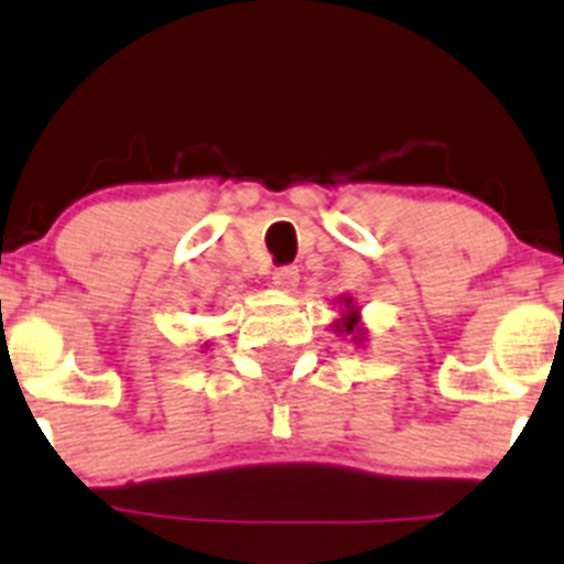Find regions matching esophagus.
<instances>
[{
	"label": "esophagus",
	"mask_w": 564,
	"mask_h": 564,
	"mask_svg": "<svg viewBox=\"0 0 564 564\" xmlns=\"http://www.w3.org/2000/svg\"><path fill=\"white\" fill-rule=\"evenodd\" d=\"M300 283V272L294 267H281V270L272 272V286L281 289V292H294Z\"/></svg>",
	"instance_id": "obj_1"
}]
</instances>
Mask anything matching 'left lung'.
<instances>
[{"label":"left lung","instance_id":"obj_1","mask_svg":"<svg viewBox=\"0 0 564 564\" xmlns=\"http://www.w3.org/2000/svg\"><path fill=\"white\" fill-rule=\"evenodd\" d=\"M338 303L344 305V311L341 316H336V319L330 322L333 333H336V336H349V341H355L360 347V344L366 341V327L360 308L352 303V297H338Z\"/></svg>","mask_w":564,"mask_h":564}]
</instances>
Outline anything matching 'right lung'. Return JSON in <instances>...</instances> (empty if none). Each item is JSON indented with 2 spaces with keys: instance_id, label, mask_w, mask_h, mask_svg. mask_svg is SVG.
Returning a JSON list of instances; mask_svg holds the SVG:
<instances>
[{
  "instance_id": "add662e5",
  "label": "right lung",
  "mask_w": 564,
  "mask_h": 564,
  "mask_svg": "<svg viewBox=\"0 0 564 564\" xmlns=\"http://www.w3.org/2000/svg\"><path fill=\"white\" fill-rule=\"evenodd\" d=\"M204 347H209V341H204Z\"/></svg>"
}]
</instances>
